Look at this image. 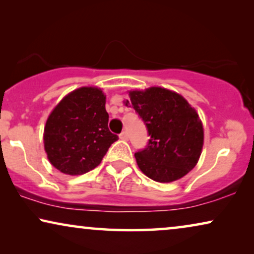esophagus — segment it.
<instances>
[{
    "label": "esophagus",
    "mask_w": 254,
    "mask_h": 254,
    "mask_svg": "<svg viewBox=\"0 0 254 254\" xmlns=\"http://www.w3.org/2000/svg\"><path fill=\"white\" fill-rule=\"evenodd\" d=\"M119 137L121 138V140H124V141H127L128 140V133L126 130H124L123 133H121L120 135H119Z\"/></svg>",
    "instance_id": "obj_1"
}]
</instances>
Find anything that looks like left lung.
I'll return each instance as SVG.
<instances>
[{"mask_svg":"<svg viewBox=\"0 0 254 254\" xmlns=\"http://www.w3.org/2000/svg\"><path fill=\"white\" fill-rule=\"evenodd\" d=\"M129 98L126 105L133 106L150 136L147 147L135 152L138 168L158 183L183 178L202 150L203 127L196 111L183 96L158 86L129 91Z\"/></svg>","mask_w":254,"mask_h":254,"instance_id":"obj_1","label":"left lung"}]
</instances>
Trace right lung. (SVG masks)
<instances>
[{
	"label": "right lung",
	"mask_w": 254,
	"mask_h": 254,
	"mask_svg": "<svg viewBox=\"0 0 254 254\" xmlns=\"http://www.w3.org/2000/svg\"><path fill=\"white\" fill-rule=\"evenodd\" d=\"M106 96L83 86L68 93L46 121L44 145L51 164L65 175L78 176L98 166L118 135L109 129Z\"/></svg>",
	"instance_id": "obj_1"
}]
</instances>
